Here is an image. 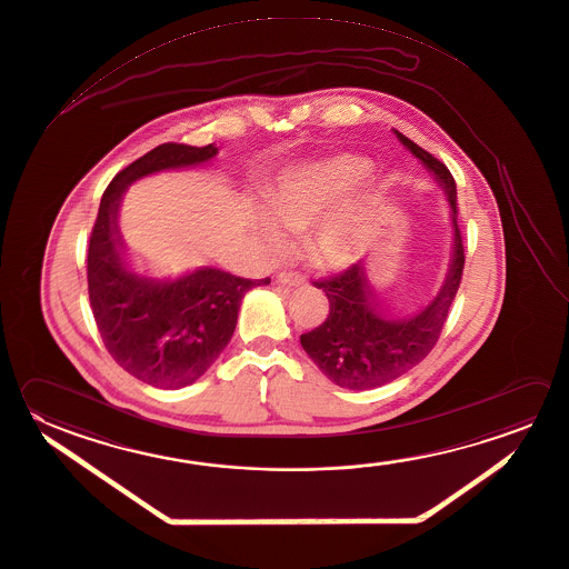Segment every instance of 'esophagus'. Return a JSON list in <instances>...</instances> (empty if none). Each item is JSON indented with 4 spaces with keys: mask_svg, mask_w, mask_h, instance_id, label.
I'll return each instance as SVG.
<instances>
[{
    "mask_svg": "<svg viewBox=\"0 0 569 569\" xmlns=\"http://www.w3.org/2000/svg\"><path fill=\"white\" fill-rule=\"evenodd\" d=\"M279 282L280 284H287V287H305L307 279L299 270H284L279 274Z\"/></svg>",
    "mask_w": 569,
    "mask_h": 569,
    "instance_id": "esophagus-1",
    "label": "esophagus"
}]
</instances>
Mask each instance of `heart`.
I'll return each instance as SVG.
<instances>
[{"instance_id":"b5f03b06","label":"heart","mask_w":569,"mask_h":569,"mask_svg":"<svg viewBox=\"0 0 569 569\" xmlns=\"http://www.w3.org/2000/svg\"><path fill=\"white\" fill-rule=\"evenodd\" d=\"M369 170V162L359 156H335L321 162L300 166L280 180L269 194L272 214L282 227L300 230L315 224L331 210L339 198ZM262 234L270 247H284L287 234L274 222L262 224ZM359 237L345 217L327 220L312 238V254L329 264H347L357 259Z\"/></svg>"}]
</instances>
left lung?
Wrapping results in <instances>:
<instances>
[{
	"mask_svg": "<svg viewBox=\"0 0 569 569\" xmlns=\"http://www.w3.org/2000/svg\"><path fill=\"white\" fill-rule=\"evenodd\" d=\"M397 136L419 160H423L427 168L439 176L455 214L457 190L449 168L407 136L401 132H397ZM453 224V262L447 282L437 299L413 319L389 321L377 315V302L371 287L367 284L362 262L349 264L327 279L312 280L317 289L327 292L329 315L317 329L300 335V345L335 385L355 391L381 387L413 369L433 351L466 264L463 237L457 222Z\"/></svg>",
	"mask_w": 569,
	"mask_h": 569,
	"instance_id": "1",
	"label": "left lung"
}]
</instances>
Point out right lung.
I'll return each mask as SVG.
<instances>
[{
  "mask_svg": "<svg viewBox=\"0 0 569 569\" xmlns=\"http://www.w3.org/2000/svg\"><path fill=\"white\" fill-rule=\"evenodd\" d=\"M218 148L166 142L140 156L103 190L88 244V295L103 347L136 379L178 389L197 381L224 351L248 290L270 279L194 270L174 282H152L124 269L116 212L126 187L166 168L207 162Z\"/></svg>",
  "mask_w": 569,
  "mask_h": 569,
  "instance_id": "right-lung-1",
  "label": "right lung"
}]
</instances>
